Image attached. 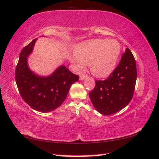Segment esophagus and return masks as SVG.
Segmentation results:
<instances>
[{
    "label": "esophagus",
    "instance_id": "esophagus-1",
    "mask_svg": "<svg viewBox=\"0 0 159 159\" xmlns=\"http://www.w3.org/2000/svg\"><path fill=\"white\" fill-rule=\"evenodd\" d=\"M86 78H87V75H80V80H83Z\"/></svg>",
    "mask_w": 159,
    "mask_h": 159
}]
</instances>
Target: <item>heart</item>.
Masks as SVG:
<instances>
[{"mask_svg": "<svg viewBox=\"0 0 159 159\" xmlns=\"http://www.w3.org/2000/svg\"><path fill=\"white\" fill-rule=\"evenodd\" d=\"M120 52L118 40L95 39L77 46L76 57H72L70 60L79 70H83L89 64L91 73L102 78L109 76L116 68Z\"/></svg>", "mask_w": 159, "mask_h": 159, "instance_id": "1", "label": "heart"}]
</instances>
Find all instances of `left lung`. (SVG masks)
Instances as JSON below:
<instances>
[{
  "instance_id": "left-lung-1",
  "label": "left lung",
  "mask_w": 159,
  "mask_h": 159,
  "mask_svg": "<svg viewBox=\"0 0 159 159\" xmlns=\"http://www.w3.org/2000/svg\"><path fill=\"white\" fill-rule=\"evenodd\" d=\"M137 69L135 58L127 48L115 70L104 80H95L89 93L91 101L98 112L110 115L127 106L134 95Z\"/></svg>"
}]
</instances>
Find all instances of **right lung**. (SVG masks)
Listing matches in <instances>:
<instances>
[{"instance_id": "add662e5", "label": "right lung", "mask_w": 159, "mask_h": 159, "mask_svg": "<svg viewBox=\"0 0 159 159\" xmlns=\"http://www.w3.org/2000/svg\"><path fill=\"white\" fill-rule=\"evenodd\" d=\"M37 39L21 50L16 69V81L24 102L32 109L49 112L57 108L64 102L72 84L79 76L61 66L48 76H40L29 68L28 57L33 51Z\"/></svg>"}]
</instances>
